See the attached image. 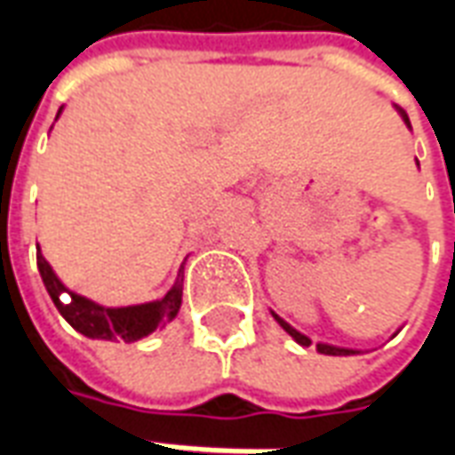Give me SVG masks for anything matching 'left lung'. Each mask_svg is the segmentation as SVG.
Masks as SVG:
<instances>
[{
    "label": "left lung",
    "instance_id": "left-lung-1",
    "mask_svg": "<svg viewBox=\"0 0 455 455\" xmlns=\"http://www.w3.org/2000/svg\"><path fill=\"white\" fill-rule=\"evenodd\" d=\"M395 109H397V107H395ZM397 114H400L402 121H404V126H407V129L411 131V124H410V119H407V114L402 112V109H397ZM417 165H419V163H417ZM270 315H273V319H275L277 324H280V329H283V331H285L287 336H292V341H297V343H299V346H309V343H312V341H309V339H307L305 334H299L295 326L287 324L283 316H277L275 312H270ZM316 351L324 353V355H355V353H358V351H353V348H341V346H331V343H316Z\"/></svg>",
    "mask_w": 455,
    "mask_h": 455
}]
</instances>
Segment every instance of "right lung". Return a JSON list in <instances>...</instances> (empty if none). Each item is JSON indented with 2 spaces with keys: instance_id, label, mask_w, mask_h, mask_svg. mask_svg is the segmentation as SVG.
Masks as SVG:
<instances>
[{
  "instance_id": "obj_1",
  "label": "right lung",
  "mask_w": 455,
  "mask_h": 455,
  "mask_svg": "<svg viewBox=\"0 0 455 455\" xmlns=\"http://www.w3.org/2000/svg\"><path fill=\"white\" fill-rule=\"evenodd\" d=\"M63 112V107L58 109V116ZM55 116V119H58ZM38 273L44 277V285L48 295L58 307V312L63 315L68 324L73 326L75 331H80L87 339H102V341H139L143 336L153 334L156 329L165 326L172 322L180 312L182 305V277H185V266H180L178 280L170 287L165 295L153 302H143V305H129V307H104L94 302L90 297H83L68 290L63 280L55 275L51 263L45 260L41 248H38ZM68 294L71 297L70 303H63L60 297Z\"/></svg>"
}]
</instances>
